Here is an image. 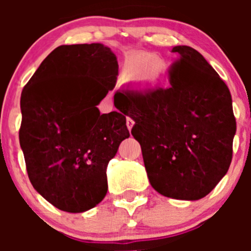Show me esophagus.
Instances as JSON below:
<instances>
[{
    "label": "esophagus",
    "mask_w": 251,
    "mask_h": 251,
    "mask_svg": "<svg viewBox=\"0 0 251 251\" xmlns=\"http://www.w3.org/2000/svg\"><path fill=\"white\" fill-rule=\"evenodd\" d=\"M126 125H127L128 130H131V128L133 127V125H135V121H133L131 118H127L126 119Z\"/></svg>",
    "instance_id": "34e87169"
}]
</instances>
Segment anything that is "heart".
<instances>
[{
  "instance_id": "obj_1",
  "label": "heart",
  "mask_w": 251,
  "mask_h": 251,
  "mask_svg": "<svg viewBox=\"0 0 251 251\" xmlns=\"http://www.w3.org/2000/svg\"><path fill=\"white\" fill-rule=\"evenodd\" d=\"M160 59L151 53H141L130 59L126 74L132 78H149L160 68Z\"/></svg>"
}]
</instances>
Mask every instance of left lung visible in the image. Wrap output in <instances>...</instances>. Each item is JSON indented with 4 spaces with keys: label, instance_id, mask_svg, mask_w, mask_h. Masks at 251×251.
I'll return each mask as SVG.
<instances>
[{
    "label": "left lung",
    "instance_id": "1",
    "mask_svg": "<svg viewBox=\"0 0 251 251\" xmlns=\"http://www.w3.org/2000/svg\"><path fill=\"white\" fill-rule=\"evenodd\" d=\"M168 88L124 90L114 98L125 103L135 120L151 187L168 198L198 201L228 171L237 124L228 87L198 50L176 46Z\"/></svg>",
    "mask_w": 251,
    "mask_h": 251
}]
</instances>
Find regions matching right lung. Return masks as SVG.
Returning a JSON list of instances; mask_svg holds the SVG:
<instances>
[{
	"label": "right lung",
	"instance_id": "obj_1",
	"mask_svg": "<svg viewBox=\"0 0 251 251\" xmlns=\"http://www.w3.org/2000/svg\"><path fill=\"white\" fill-rule=\"evenodd\" d=\"M118 68L102 44L63 45L23 88L19 142L27 176L63 211L82 212L103 201L108 163L130 136L125 113L96 107L115 87Z\"/></svg>",
	"mask_w": 251,
	"mask_h": 251
}]
</instances>
